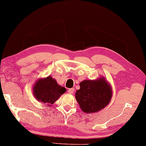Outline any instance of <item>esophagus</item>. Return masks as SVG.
Masks as SVG:
<instances>
[{
	"label": "esophagus",
	"instance_id": "34e87169",
	"mask_svg": "<svg viewBox=\"0 0 146 146\" xmlns=\"http://www.w3.org/2000/svg\"><path fill=\"white\" fill-rule=\"evenodd\" d=\"M74 92V88H71L68 89V93L70 94H73Z\"/></svg>",
	"mask_w": 146,
	"mask_h": 146
}]
</instances>
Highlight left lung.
Wrapping results in <instances>:
<instances>
[{"label":"left lung","instance_id":"left-lung-1","mask_svg":"<svg viewBox=\"0 0 146 146\" xmlns=\"http://www.w3.org/2000/svg\"><path fill=\"white\" fill-rule=\"evenodd\" d=\"M76 91V99L85 113H95L106 107L110 102L112 91L104 78L95 80H84Z\"/></svg>","mask_w":146,"mask_h":146}]
</instances>
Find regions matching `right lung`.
<instances>
[{
    "label": "right lung",
    "mask_w": 146,
    "mask_h": 146,
    "mask_svg": "<svg viewBox=\"0 0 146 146\" xmlns=\"http://www.w3.org/2000/svg\"><path fill=\"white\" fill-rule=\"evenodd\" d=\"M33 90L36 100L47 103L49 106L54 104L60 95L66 91V89L59 86L51 76L36 82Z\"/></svg>",
    "instance_id": "obj_1"
}]
</instances>
